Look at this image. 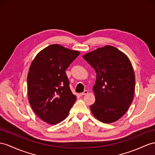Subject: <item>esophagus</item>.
<instances>
[{"instance_id": "1", "label": "esophagus", "mask_w": 155, "mask_h": 155, "mask_svg": "<svg viewBox=\"0 0 155 155\" xmlns=\"http://www.w3.org/2000/svg\"><path fill=\"white\" fill-rule=\"evenodd\" d=\"M88 90H84V92H83L82 93H81L80 94V95H81V96H84V95H86L87 94H88Z\"/></svg>"}]
</instances>
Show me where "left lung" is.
<instances>
[{"instance_id":"obj_1","label":"left lung","mask_w":155,"mask_h":155,"mask_svg":"<svg viewBox=\"0 0 155 155\" xmlns=\"http://www.w3.org/2000/svg\"><path fill=\"white\" fill-rule=\"evenodd\" d=\"M96 71L93 91V115L104 123H112L128 110L135 91V74L128 58L112 46L99 48L83 55Z\"/></svg>"}]
</instances>
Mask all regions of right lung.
<instances>
[{
  "label": "right lung",
  "instance_id": "obj_1",
  "mask_svg": "<svg viewBox=\"0 0 155 155\" xmlns=\"http://www.w3.org/2000/svg\"><path fill=\"white\" fill-rule=\"evenodd\" d=\"M79 54L78 51L51 45L31 63L27 76L29 104L35 114L50 124L64 120L77 100L65 70Z\"/></svg>",
  "mask_w": 155,
  "mask_h": 155
}]
</instances>
